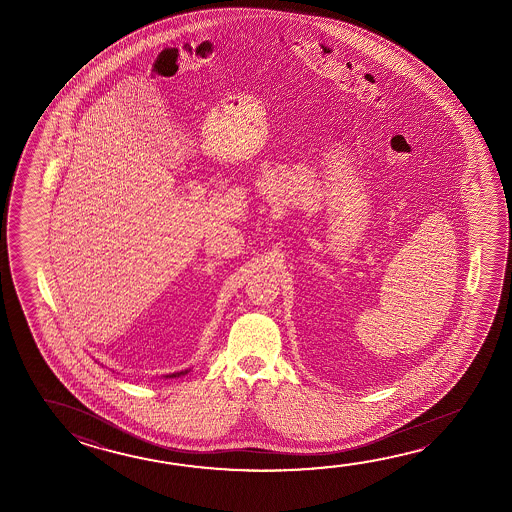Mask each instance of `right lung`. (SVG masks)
Returning a JSON list of instances; mask_svg holds the SVG:
<instances>
[{"label": "right lung", "mask_w": 512, "mask_h": 512, "mask_svg": "<svg viewBox=\"0 0 512 512\" xmlns=\"http://www.w3.org/2000/svg\"><path fill=\"white\" fill-rule=\"evenodd\" d=\"M187 372H189V370H181V372H174V374H169V376H165V377H180V376H185V374H187Z\"/></svg>", "instance_id": "obj_1"}]
</instances>
